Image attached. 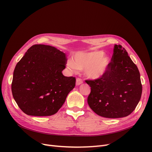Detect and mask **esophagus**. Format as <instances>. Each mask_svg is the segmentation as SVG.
<instances>
[{"instance_id":"obj_1","label":"esophagus","mask_w":152,"mask_h":152,"mask_svg":"<svg viewBox=\"0 0 152 152\" xmlns=\"http://www.w3.org/2000/svg\"><path fill=\"white\" fill-rule=\"evenodd\" d=\"M83 83V81H82L79 78H77L76 79V86H79Z\"/></svg>"}]
</instances>
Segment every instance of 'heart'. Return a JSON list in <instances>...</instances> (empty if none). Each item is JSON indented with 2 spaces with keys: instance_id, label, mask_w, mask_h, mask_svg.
Listing matches in <instances>:
<instances>
[{
  "instance_id": "b5f03b06",
  "label": "heart",
  "mask_w": 152,
  "mask_h": 152,
  "mask_svg": "<svg viewBox=\"0 0 152 152\" xmlns=\"http://www.w3.org/2000/svg\"><path fill=\"white\" fill-rule=\"evenodd\" d=\"M73 61H67V66L73 72L84 70V75L91 80H98L109 72L112 59L103 50L77 53L73 55Z\"/></svg>"
}]
</instances>
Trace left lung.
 <instances>
[{
    "label": "left lung",
    "instance_id": "obj_1",
    "mask_svg": "<svg viewBox=\"0 0 152 152\" xmlns=\"http://www.w3.org/2000/svg\"><path fill=\"white\" fill-rule=\"evenodd\" d=\"M86 82L91 87L87 103L99 116L127 117L141 99L142 85L138 68L121 45H115L107 74L100 79Z\"/></svg>",
    "mask_w": 152,
    "mask_h": 152
}]
</instances>
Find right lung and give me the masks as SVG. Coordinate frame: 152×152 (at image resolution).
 I'll return each instance as SVG.
<instances>
[{"mask_svg":"<svg viewBox=\"0 0 152 152\" xmlns=\"http://www.w3.org/2000/svg\"><path fill=\"white\" fill-rule=\"evenodd\" d=\"M65 56L54 47L35 44L17 63L11 90L15 102L25 113L50 116L62 107L76 80L75 77L63 75Z\"/></svg>","mask_w":152,"mask_h":152,"instance_id":"add662e5","label":"right lung"}]
</instances>
